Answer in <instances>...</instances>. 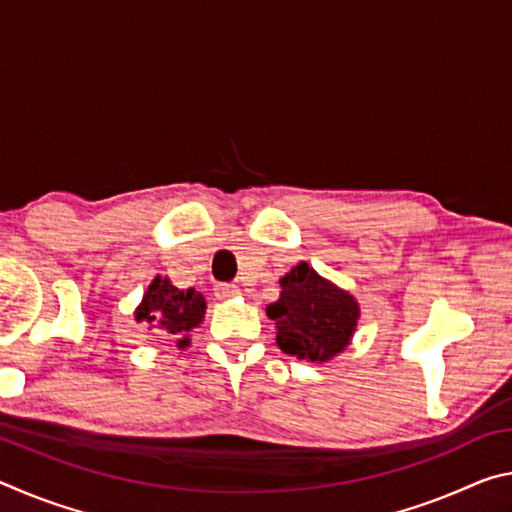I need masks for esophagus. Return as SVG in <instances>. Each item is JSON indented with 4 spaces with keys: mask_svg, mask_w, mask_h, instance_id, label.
Masks as SVG:
<instances>
[{
    "mask_svg": "<svg viewBox=\"0 0 512 512\" xmlns=\"http://www.w3.org/2000/svg\"><path fill=\"white\" fill-rule=\"evenodd\" d=\"M214 296L219 298V300L237 298L239 296V287H237V284H230V282H219L214 287Z\"/></svg>",
    "mask_w": 512,
    "mask_h": 512,
    "instance_id": "esophagus-1",
    "label": "esophagus"
}]
</instances>
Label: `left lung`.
<instances>
[{"label": "left lung", "instance_id": "1", "mask_svg": "<svg viewBox=\"0 0 512 512\" xmlns=\"http://www.w3.org/2000/svg\"><path fill=\"white\" fill-rule=\"evenodd\" d=\"M280 287V300L266 309L277 325L280 350L309 361L336 357L357 327L359 305L354 298L325 282L305 262L291 268Z\"/></svg>", "mask_w": 512, "mask_h": 512}]
</instances>
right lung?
<instances>
[{"instance_id": "add662e5", "label": "right lung", "mask_w": 512, "mask_h": 512, "mask_svg": "<svg viewBox=\"0 0 512 512\" xmlns=\"http://www.w3.org/2000/svg\"><path fill=\"white\" fill-rule=\"evenodd\" d=\"M203 314L205 298L201 293L194 289L180 291L178 287H173L169 280H162V277H155L151 282L149 291L144 293L142 305L135 311L137 320L155 323L162 336H183L187 332H192L194 327L201 325ZM187 343V336L178 341L180 348Z\"/></svg>"}]
</instances>
